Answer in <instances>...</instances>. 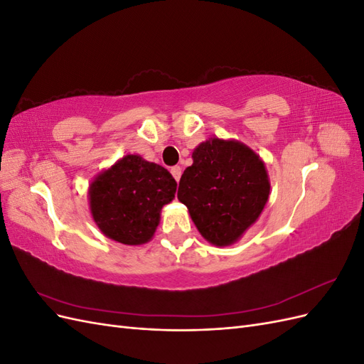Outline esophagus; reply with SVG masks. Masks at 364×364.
Masks as SVG:
<instances>
[{"mask_svg":"<svg viewBox=\"0 0 364 364\" xmlns=\"http://www.w3.org/2000/svg\"><path fill=\"white\" fill-rule=\"evenodd\" d=\"M170 171H171V174H173V178L176 179V182H179L181 174H182V168L179 167V165H174V167H173Z\"/></svg>","mask_w":364,"mask_h":364,"instance_id":"esophagus-1","label":"esophagus"}]
</instances>
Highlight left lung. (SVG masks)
I'll return each mask as SVG.
<instances>
[{
	"instance_id": "left-lung-1",
	"label": "left lung",
	"mask_w": 364,
	"mask_h": 364,
	"mask_svg": "<svg viewBox=\"0 0 364 364\" xmlns=\"http://www.w3.org/2000/svg\"><path fill=\"white\" fill-rule=\"evenodd\" d=\"M270 194L266 165L235 139L211 138L193 151L178 199L188 208L202 237L214 246H230L257 222Z\"/></svg>"
}]
</instances>
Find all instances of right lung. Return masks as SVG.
Listing matches in <instances>:
<instances>
[{
  "mask_svg": "<svg viewBox=\"0 0 364 364\" xmlns=\"http://www.w3.org/2000/svg\"><path fill=\"white\" fill-rule=\"evenodd\" d=\"M176 181L161 165L127 155L102 171L90 186V208L98 229L118 243L151 240L161 209L174 199Z\"/></svg>",
  "mask_w": 364,
  "mask_h": 364,
  "instance_id": "right-lung-1",
  "label": "right lung"
}]
</instances>
